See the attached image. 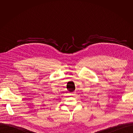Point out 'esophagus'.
I'll return each mask as SVG.
<instances>
[{"label":"esophagus","instance_id":"1","mask_svg":"<svg viewBox=\"0 0 133 133\" xmlns=\"http://www.w3.org/2000/svg\"><path fill=\"white\" fill-rule=\"evenodd\" d=\"M75 94V92H71V93H70V95H74V94Z\"/></svg>","mask_w":133,"mask_h":133}]
</instances>
